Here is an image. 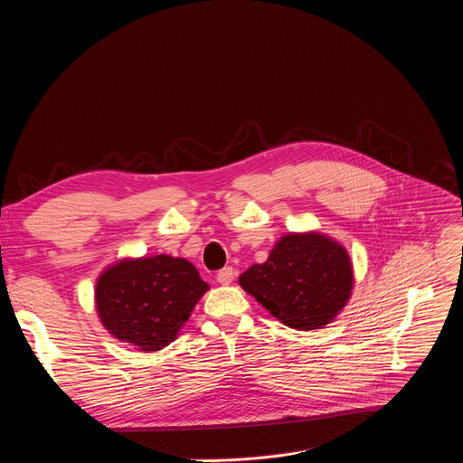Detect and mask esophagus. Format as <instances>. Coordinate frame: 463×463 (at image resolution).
Returning <instances> with one entry per match:
<instances>
[{"instance_id": "34e87169", "label": "esophagus", "mask_w": 463, "mask_h": 463, "mask_svg": "<svg viewBox=\"0 0 463 463\" xmlns=\"http://www.w3.org/2000/svg\"><path fill=\"white\" fill-rule=\"evenodd\" d=\"M216 280L222 284V286H229L232 280H234V269L232 268H223L218 271L216 275Z\"/></svg>"}]
</instances>
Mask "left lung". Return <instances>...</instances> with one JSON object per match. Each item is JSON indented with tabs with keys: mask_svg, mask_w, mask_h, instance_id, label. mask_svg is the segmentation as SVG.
Segmentation results:
<instances>
[{
	"mask_svg": "<svg viewBox=\"0 0 463 463\" xmlns=\"http://www.w3.org/2000/svg\"><path fill=\"white\" fill-rule=\"evenodd\" d=\"M238 282L273 317L307 332L332 322L346 306L354 271L346 249L335 240L318 232H291Z\"/></svg>",
	"mask_w": 463,
	"mask_h": 463,
	"instance_id": "8db88e82",
	"label": "left lung"
}]
</instances>
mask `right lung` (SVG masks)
Here are the masks:
<instances>
[{
	"label": "right lung",
	"mask_w": 463,
	"mask_h": 463,
	"mask_svg": "<svg viewBox=\"0 0 463 463\" xmlns=\"http://www.w3.org/2000/svg\"><path fill=\"white\" fill-rule=\"evenodd\" d=\"M207 289L188 260L157 254L108 268L97 280L95 302L113 337L141 352H157L177 337Z\"/></svg>",
	"instance_id": "1"
}]
</instances>
